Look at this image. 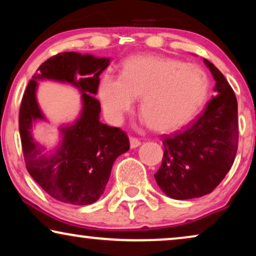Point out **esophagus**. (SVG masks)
<instances>
[{
    "label": "esophagus",
    "instance_id": "34e87169",
    "mask_svg": "<svg viewBox=\"0 0 256 256\" xmlns=\"http://www.w3.org/2000/svg\"><path fill=\"white\" fill-rule=\"evenodd\" d=\"M129 142H130V148H136V146L141 144V141H140L138 138H134V136H130V138H129Z\"/></svg>",
    "mask_w": 256,
    "mask_h": 256
}]
</instances>
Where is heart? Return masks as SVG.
<instances>
[{
	"mask_svg": "<svg viewBox=\"0 0 256 256\" xmlns=\"http://www.w3.org/2000/svg\"><path fill=\"white\" fill-rule=\"evenodd\" d=\"M208 93L204 70L172 58L135 56L122 65L120 76L106 74L99 85L104 114L118 124L140 96L143 120L160 132L188 124L198 113Z\"/></svg>",
	"mask_w": 256,
	"mask_h": 256,
	"instance_id": "1",
	"label": "heart"
}]
</instances>
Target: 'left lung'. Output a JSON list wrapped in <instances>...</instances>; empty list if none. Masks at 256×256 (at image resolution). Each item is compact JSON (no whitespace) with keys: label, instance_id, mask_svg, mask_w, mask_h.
Listing matches in <instances>:
<instances>
[{"label":"left lung","instance_id":"obj_1","mask_svg":"<svg viewBox=\"0 0 256 256\" xmlns=\"http://www.w3.org/2000/svg\"><path fill=\"white\" fill-rule=\"evenodd\" d=\"M216 80V96L186 127L162 136L164 154L155 180L170 198H199L218 186L238 150V102L222 73L204 59Z\"/></svg>","mask_w":256,"mask_h":256}]
</instances>
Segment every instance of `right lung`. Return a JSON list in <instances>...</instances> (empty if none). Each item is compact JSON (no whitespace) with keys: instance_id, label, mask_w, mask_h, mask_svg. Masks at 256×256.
Segmentation results:
<instances>
[{"instance_id":"1","label":"right lung","mask_w":256,"mask_h":256,"mask_svg":"<svg viewBox=\"0 0 256 256\" xmlns=\"http://www.w3.org/2000/svg\"><path fill=\"white\" fill-rule=\"evenodd\" d=\"M110 58L62 52L45 60L28 84L20 108V135L26 170L52 198L72 205H90L104 194L112 166L129 150V138L120 128L101 124L100 102L94 96L99 76ZM71 83L82 93L83 110L73 125L61 128L62 142L51 156L30 134L32 124L44 120L36 99L37 80Z\"/></svg>"}]
</instances>
